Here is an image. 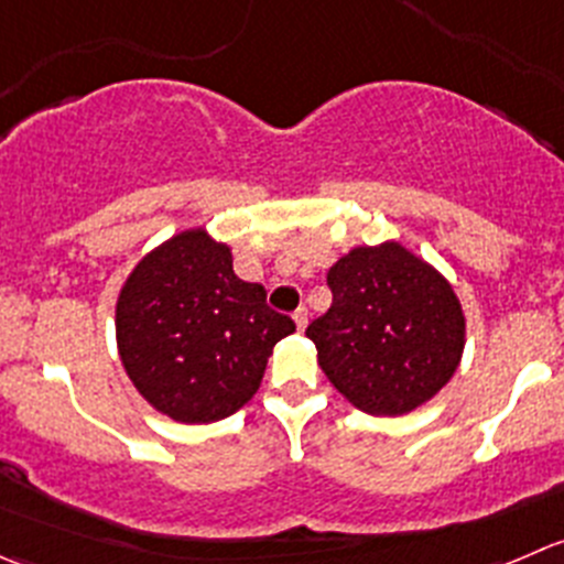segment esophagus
<instances>
[{"label": "esophagus", "mask_w": 564, "mask_h": 564, "mask_svg": "<svg viewBox=\"0 0 564 564\" xmlns=\"http://www.w3.org/2000/svg\"><path fill=\"white\" fill-rule=\"evenodd\" d=\"M294 325H297V330H305V325H308V311L305 308L294 311Z\"/></svg>", "instance_id": "obj_1"}]
</instances>
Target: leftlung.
<instances>
[{
    "mask_svg": "<svg viewBox=\"0 0 564 564\" xmlns=\"http://www.w3.org/2000/svg\"><path fill=\"white\" fill-rule=\"evenodd\" d=\"M333 305L311 322L316 364L369 415H404L435 397L466 349V314L438 267L397 239L355 245L327 270Z\"/></svg>",
    "mask_w": 564,
    "mask_h": 564,
    "instance_id": "8db88e82",
    "label": "left lung"
}]
</instances>
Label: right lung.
I'll list each match as a JSON object with an SVG mask.
<instances>
[{
	"instance_id": "1",
	"label": "right lung",
	"mask_w": 564,
	"mask_h": 564,
	"mask_svg": "<svg viewBox=\"0 0 564 564\" xmlns=\"http://www.w3.org/2000/svg\"><path fill=\"white\" fill-rule=\"evenodd\" d=\"M294 322L234 272L231 245L184 228L137 261L115 300V344L137 393L178 424H212L253 399Z\"/></svg>"
}]
</instances>
